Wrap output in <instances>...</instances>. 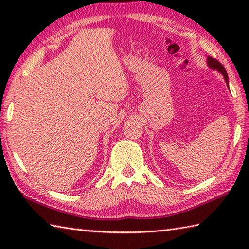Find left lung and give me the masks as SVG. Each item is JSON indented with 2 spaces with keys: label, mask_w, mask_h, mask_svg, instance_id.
Returning <instances> with one entry per match:
<instances>
[{
  "label": "left lung",
  "mask_w": 249,
  "mask_h": 249,
  "mask_svg": "<svg viewBox=\"0 0 249 249\" xmlns=\"http://www.w3.org/2000/svg\"><path fill=\"white\" fill-rule=\"evenodd\" d=\"M206 63H208V66L211 68V70L217 71L218 72H220L221 75L224 76V79H225V81L227 83V86H228V88H229V78H228V75H227V71L225 70V67L221 65L217 60L213 59L212 56H208V61H206Z\"/></svg>",
  "instance_id": "1"
}]
</instances>
